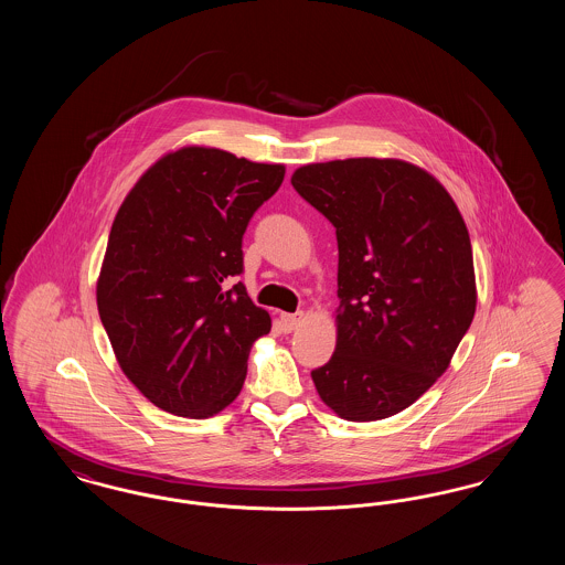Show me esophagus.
I'll list each match as a JSON object with an SVG mask.
<instances>
[{
	"label": "esophagus",
	"instance_id": "1",
	"mask_svg": "<svg viewBox=\"0 0 565 565\" xmlns=\"http://www.w3.org/2000/svg\"><path fill=\"white\" fill-rule=\"evenodd\" d=\"M279 320L284 332H295L296 328L305 322V313H281Z\"/></svg>",
	"mask_w": 565,
	"mask_h": 565
}]
</instances>
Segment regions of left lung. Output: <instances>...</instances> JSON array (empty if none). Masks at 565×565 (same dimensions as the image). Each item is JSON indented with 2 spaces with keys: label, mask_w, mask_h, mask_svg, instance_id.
I'll return each mask as SVG.
<instances>
[{
  "label": "left lung",
  "mask_w": 565,
  "mask_h": 565,
  "mask_svg": "<svg viewBox=\"0 0 565 565\" xmlns=\"http://www.w3.org/2000/svg\"><path fill=\"white\" fill-rule=\"evenodd\" d=\"M296 192L337 228V348L311 379L348 422L392 417L443 375L477 311L466 222L447 189L401 159L311 162Z\"/></svg>",
  "instance_id": "left-lung-1"
}]
</instances>
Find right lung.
<instances>
[{
    "label": "right lung",
    "mask_w": 565,
    "mask_h": 565,
    "mask_svg": "<svg viewBox=\"0 0 565 565\" xmlns=\"http://www.w3.org/2000/svg\"><path fill=\"white\" fill-rule=\"evenodd\" d=\"M284 164L184 146L143 171L111 222L97 309L118 366L162 411L207 419L242 392L270 316L242 281L249 217Z\"/></svg>",
    "instance_id": "right-lung-1"
}]
</instances>
